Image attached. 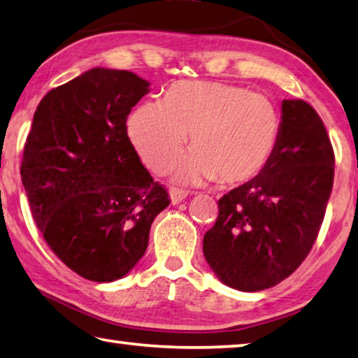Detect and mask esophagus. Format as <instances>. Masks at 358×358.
Listing matches in <instances>:
<instances>
[{
  "mask_svg": "<svg viewBox=\"0 0 358 358\" xmlns=\"http://www.w3.org/2000/svg\"><path fill=\"white\" fill-rule=\"evenodd\" d=\"M185 196H187V192L176 189V187H173V189L169 190V199H171V204H179L182 199H185Z\"/></svg>",
  "mask_w": 358,
  "mask_h": 358,
  "instance_id": "obj_1",
  "label": "esophagus"
}]
</instances>
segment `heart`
<instances>
[{
    "instance_id": "heart-1",
    "label": "heart",
    "mask_w": 358,
    "mask_h": 358,
    "mask_svg": "<svg viewBox=\"0 0 358 358\" xmlns=\"http://www.w3.org/2000/svg\"><path fill=\"white\" fill-rule=\"evenodd\" d=\"M280 130L278 108L267 96L217 81L176 83L163 102H143L127 121L131 144L155 173L178 159L190 131L193 152L174 168L184 184L250 180L272 159Z\"/></svg>"
}]
</instances>
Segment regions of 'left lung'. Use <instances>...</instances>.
Listing matches in <instances>:
<instances>
[{
	"label": "left lung",
	"instance_id": "1",
	"mask_svg": "<svg viewBox=\"0 0 358 358\" xmlns=\"http://www.w3.org/2000/svg\"><path fill=\"white\" fill-rule=\"evenodd\" d=\"M335 154L316 110L283 100L278 144L266 168L218 199V217L204 234L212 271L243 292L268 289L308 256L321 229Z\"/></svg>",
	"mask_w": 358,
	"mask_h": 358
}]
</instances>
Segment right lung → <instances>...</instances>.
<instances>
[{"label": "right lung", "instance_id": "1", "mask_svg": "<svg viewBox=\"0 0 358 358\" xmlns=\"http://www.w3.org/2000/svg\"><path fill=\"white\" fill-rule=\"evenodd\" d=\"M148 92L134 72L96 67L47 92L34 113L20 168L29 208L53 253L86 280L127 275L169 204L125 125Z\"/></svg>", "mask_w": 358, "mask_h": 358}]
</instances>
